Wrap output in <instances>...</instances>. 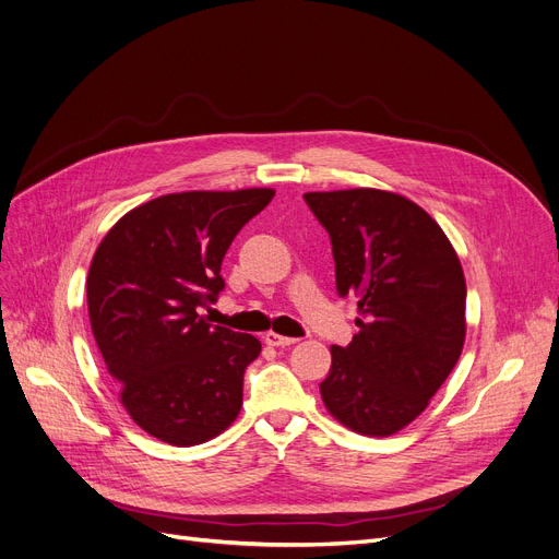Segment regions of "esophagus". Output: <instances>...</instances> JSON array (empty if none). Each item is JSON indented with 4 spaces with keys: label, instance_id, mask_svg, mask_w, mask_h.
Returning <instances> with one entry per match:
<instances>
[{
    "label": "esophagus",
    "instance_id": "1",
    "mask_svg": "<svg viewBox=\"0 0 559 559\" xmlns=\"http://www.w3.org/2000/svg\"><path fill=\"white\" fill-rule=\"evenodd\" d=\"M264 343H266V345H272V347H289V345L299 343V340H297V337H287V335H281V333L270 331V333H264Z\"/></svg>",
    "mask_w": 559,
    "mask_h": 559
}]
</instances>
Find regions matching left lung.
<instances>
[{
    "instance_id": "8db88e82",
    "label": "left lung",
    "mask_w": 559,
    "mask_h": 559,
    "mask_svg": "<svg viewBox=\"0 0 559 559\" xmlns=\"http://www.w3.org/2000/svg\"><path fill=\"white\" fill-rule=\"evenodd\" d=\"M326 228L340 297L358 299V333L331 347L320 383L329 414L362 436L414 423L466 340V278L450 239L406 197L383 189L308 191Z\"/></svg>"
}]
</instances>
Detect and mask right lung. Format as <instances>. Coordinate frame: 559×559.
I'll return each instance as SVG.
<instances>
[{"label": "right lung", "mask_w": 559, "mask_h": 559, "mask_svg": "<svg viewBox=\"0 0 559 559\" xmlns=\"http://www.w3.org/2000/svg\"><path fill=\"white\" fill-rule=\"evenodd\" d=\"M274 193H166L120 216L95 249L86 278L93 337L130 418L164 443H205L239 416L245 370L262 345L212 326L199 310L224 289L230 241Z\"/></svg>", "instance_id": "add662e5"}]
</instances>
